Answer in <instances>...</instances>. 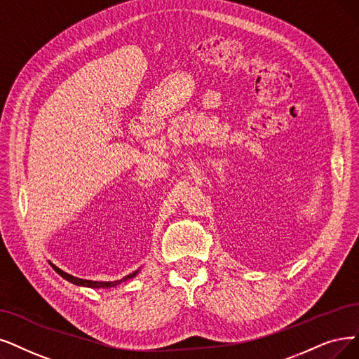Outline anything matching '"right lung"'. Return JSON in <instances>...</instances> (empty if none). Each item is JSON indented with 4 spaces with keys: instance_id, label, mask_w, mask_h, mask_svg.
Returning <instances> with one entry per match:
<instances>
[{
    "instance_id": "obj_1",
    "label": "right lung",
    "mask_w": 359,
    "mask_h": 359,
    "mask_svg": "<svg viewBox=\"0 0 359 359\" xmlns=\"http://www.w3.org/2000/svg\"><path fill=\"white\" fill-rule=\"evenodd\" d=\"M48 264L53 266V269L57 272V274H60L65 280L70 281L72 284H75V285H81V287H90V289H110V287H116V285H119V284H122V283H125V281H128V280L134 278V277L138 274V271H140V269H137V271L131 272L130 276H125L123 278L116 280V281H93V280H83V278H78V277L70 276V274H67V272L62 271L60 268H57V266H55L54 264H51L50 261H48Z\"/></svg>"
}]
</instances>
